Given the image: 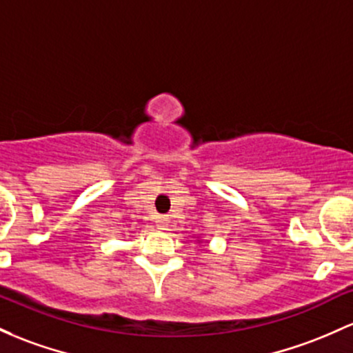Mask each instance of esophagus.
I'll return each instance as SVG.
<instances>
[{"mask_svg":"<svg viewBox=\"0 0 353 353\" xmlns=\"http://www.w3.org/2000/svg\"><path fill=\"white\" fill-rule=\"evenodd\" d=\"M157 228L159 230H162V231H168V228H169V218L165 214H161V216H157Z\"/></svg>","mask_w":353,"mask_h":353,"instance_id":"esophagus-1","label":"esophagus"}]
</instances>
